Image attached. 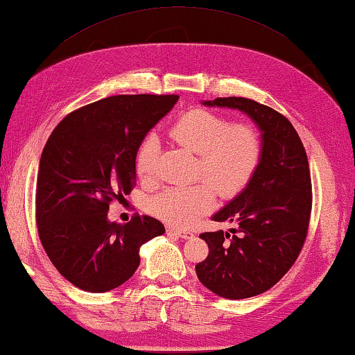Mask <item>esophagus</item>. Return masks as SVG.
Here are the masks:
<instances>
[{
  "label": "esophagus",
  "mask_w": 355,
  "mask_h": 355,
  "mask_svg": "<svg viewBox=\"0 0 355 355\" xmlns=\"http://www.w3.org/2000/svg\"><path fill=\"white\" fill-rule=\"evenodd\" d=\"M166 232L176 235V237H179V239H191V237H193V234H191V232L182 231V229H176L173 226H166Z\"/></svg>",
  "instance_id": "34e87169"
}]
</instances>
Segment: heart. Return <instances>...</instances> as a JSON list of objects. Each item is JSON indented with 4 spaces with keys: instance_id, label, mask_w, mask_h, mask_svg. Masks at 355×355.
Returning a JSON list of instances; mask_svg holds the SVG:
<instances>
[{
    "instance_id": "obj_1",
    "label": "heart",
    "mask_w": 355,
    "mask_h": 355,
    "mask_svg": "<svg viewBox=\"0 0 355 355\" xmlns=\"http://www.w3.org/2000/svg\"><path fill=\"white\" fill-rule=\"evenodd\" d=\"M170 135L200 155L198 176L209 182L168 187L149 200V210L168 225L187 227L215 207L216 187L223 198L239 196L256 176L262 160V139L250 124H232L225 115L193 109L178 118ZM160 140L148 134L137 148L134 170L143 182L157 176Z\"/></svg>"
}]
</instances>
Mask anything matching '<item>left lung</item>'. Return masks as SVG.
Returning a JSON list of instances; mask_svg holds the SVG:
<instances>
[{
    "label": "left lung",
    "instance_id": "left-lung-1",
    "mask_svg": "<svg viewBox=\"0 0 355 355\" xmlns=\"http://www.w3.org/2000/svg\"><path fill=\"white\" fill-rule=\"evenodd\" d=\"M206 105L239 109L262 130V160L245 191L214 215L234 221L231 232H204L209 256L196 265L204 287L227 300L270 290L284 277L307 239L312 181L306 149L293 124L250 98H215Z\"/></svg>",
    "mask_w": 355,
    "mask_h": 355
}]
</instances>
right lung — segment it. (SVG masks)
<instances>
[{
	"label": "right lung",
	"instance_id": "add662e5",
	"mask_svg": "<svg viewBox=\"0 0 355 355\" xmlns=\"http://www.w3.org/2000/svg\"><path fill=\"white\" fill-rule=\"evenodd\" d=\"M178 99L109 96L70 112L49 135L37 173V231L51 263L78 288L120 287L139 268L140 246L165 232L139 214L110 223L107 210L130 193L137 148Z\"/></svg>",
	"mask_w": 355,
	"mask_h": 355
}]
</instances>
